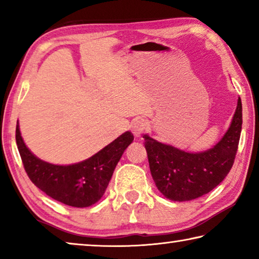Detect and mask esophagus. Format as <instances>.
Listing matches in <instances>:
<instances>
[{
  "label": "esophagus",
  "instance_id": "esophagus-1",
  "mask_svg": "<svg viewBox=\"0 0 259 259\" xmlns=\"http://www.w3.org/2000/svg\"><path fill=\"white\" fill-rule=\"evenodd\" d=\"M146 126H147V123L145 120L136 119L133 122V124H131V131H133V134L136 136V137H140V135L145 131Z\"/></svg>",
  "mask_w": 259,
  "mask_h": 259
}]
</instances>
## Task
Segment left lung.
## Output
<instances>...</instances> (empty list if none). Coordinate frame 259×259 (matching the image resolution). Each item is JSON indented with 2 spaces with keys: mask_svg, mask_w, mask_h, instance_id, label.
<instances>
[{
  "mask_svg": "<svg viewBox=\"0 0 259 259\" xmlns=\"http://www.w3.org/2000/svg\"><path fill=\"white\" fill-rule=\"evenodd\" d=\"M242 126L240 97L229 129L216 145L207 151L192 153L160 143L144 135L148 163L154 183L171 201H191L207 194L230 172L235 159Z\"/></svg>",
  "mask_w": 259,
  "mask_h": 259,
  "instance_id": "8db88e82",
  "label": "left lung"
}]
</instances>
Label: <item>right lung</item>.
I'll return each mask as SVG.
<instances>
[{
    "label": "right lung",
    "mask_w": 259,
    "mask_h": 259,
    "mask_svg": "<svg viewBox=\"0 0 259 259\" xmlns=\"http://www.w3.org/2000/svg\"><path fill=\"white\" fill-rule=\"evenodd\" d=\"M134 140L125 131L89 159L73 164H54L38 159L26 146L19 122L16 142L30 181L50 198L75 208H85L102 199L122 154Z\"/></svg>",
    "instance_id": "obj_1"
}]
</instances>
